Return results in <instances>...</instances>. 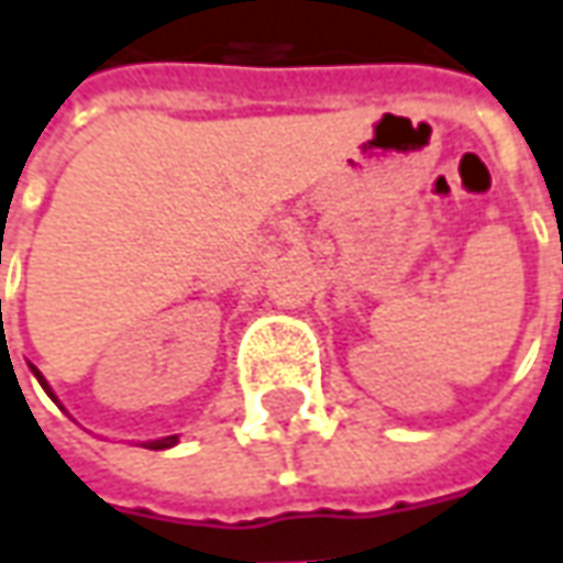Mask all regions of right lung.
I'll use <instances>...</instances> for the list:
<instances>
[{
	"label": "right lung",
	"mask_w": 563,
	"mask_h": 563,
	"mask_svg": "<svg viewBox=\"0 0 563 563\" xmlns=\"http://www.w3.org/2000/svg\"><path fill=\"white\" fill-rule=\"evenodd\" d=\"M33 374H36V379H40V383H43V389H46V393H49V383H46V379H43V374H40V371H36V367H33ZM52 396V393H49ZM55 398V396H52ZM174 442H177V437H167V439H155V442H148V449H170V445H174Z\"/></svg>",
	"instance_id": "obj_1"
}]
</instances>
